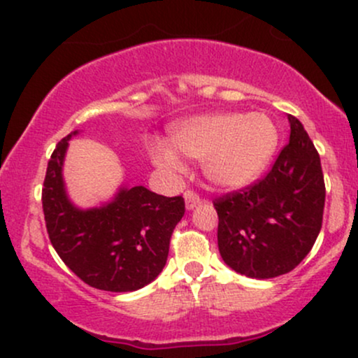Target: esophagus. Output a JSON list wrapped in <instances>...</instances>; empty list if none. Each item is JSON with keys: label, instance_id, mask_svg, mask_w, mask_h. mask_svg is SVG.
<instances>
[{"label": "esophagus", "instance_id": "obj_1", "mask_svg": "<svg viewBox=\"0 0 358 358\" xmlns=\"http://www.w3.org/2000/svg\"><path fill=\"white\" fill-rule=\"evenodd\" d=\"M185 203H187L188 210H192V208H195L196 205L202 203V196H200L196 192L187 190L185 192Z\"/></svg>", "mask_w": 358, "mask_h": 358}]
</instances>
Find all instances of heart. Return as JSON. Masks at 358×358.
I'll list each match as a JSON object with an SVG mask.
<instances>
[{
  "label": "heart",
  "instance_id": "b5f03b06",
  "mask_svg": "<svg viewBox=\"0 0 358 358\" xmlns=\"http://www.w3.org/2000/svg\"><path fill=\"white\" fill-rule=\"evenodd\" d=\"M171 141L180 153L203 159L210 182L236 188L264 170L278 146V129L264 114L220 113L183 122L173 131ZM151 158L168 171L182 170L180 156L166 143L153 145Z\"/></svg>",
  "mask_w": 358,
  "mask_h": 358
}]
</instances>
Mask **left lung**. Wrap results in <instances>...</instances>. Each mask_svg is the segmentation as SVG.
<instances>
[{
    "mask_svg": "<svg viewBox=\"0 0 358 358\" xmlns=\"http://www.w3.org/2000/svg\"><path fill=\"white\" fill-rule=\"evenodd\" d=\"M287 145L262 178L213 200L220 256L234 271L268 279L293 271L313 248L323 222L320 155L301 122L287 116Z\"/></svg>",
    "mask_w": 358,
    "mask_h": 358,
    "instance_id": "8db88e82",
    "label": "left lung"
}]
</instances>
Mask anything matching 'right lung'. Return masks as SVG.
<instances>
[{
    "label": "right lung",
    "instance_id": "obj_1",
    "mask_svg": "<svg viewBox=\"0 0 358 358\" xmlns=\"http://www.w3.org/2000/svg\"><path fill=\"white\" fill-rule=\"evenodd\" d=\"M72 134L48 159L42 190L48 237L65 266L85 285L114 293L136 291L165 268L171 234L185 213L183 196H163L145 187L122 188L114 202L79 210L69 202L62 178Z\"/></svg>",
    "mask_w": 358,
    "mask_h": 358
}]
</instances>
